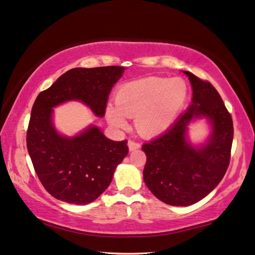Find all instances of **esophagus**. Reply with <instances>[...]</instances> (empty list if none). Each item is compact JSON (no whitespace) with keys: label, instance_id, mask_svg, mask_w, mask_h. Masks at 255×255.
<instances>
[{"label":"esophagus","instance_id":"34e87169","mask_svg":"<svg viewBox=\"0 0 255 255\" xmlns=\"http://www.w3.org/2000/svg\"><path fill=\"white\" fill-rule=\"evenodd\" d=\"M139 146H141V144H139L138 142L134 141V139H129V141H128V148H129V150H130V151H134V150L138 149Z\"/></svg>","mask_w":255,"mask_h":255}]
</instances>
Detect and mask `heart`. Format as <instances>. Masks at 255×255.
<instances>
[{
	"label": "heart",
	"mask_w": 255,
	"mask_h": 255,
	"mask_svg": "<svg viewBox=\"0 0 255 255\" xmlns=\"http://www.w3.org/2000/svg\"><path fill=\"white\" fill-rule=\"evenodd\" d=\"M187 95V85L181 78L148 77L129 82L117 89L116 106H107V120L114 127L124 128L126 117H135V126L141 134H162L174 123Z\"/></svg>",
	"instance_id": "heart-1"
}]
</instances>
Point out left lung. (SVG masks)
<instances>
[{
    "instance_id": "8db88e82",
    "label": "left lung",
    "mask_w": 255,
    "mask_h": 255,
    "mask_svg": "<svg viewBox=\"0 0 255 255\" xmlns=\"http://www.w3.org/2000/svg\"><path fill=\"white\" fill-rule=\"evenodd\" d=\"M193 89L192 104L166 131L142 145L146 155L143 179L162 202L184 207L199 202L223 179L230 163L234 124L220 93L209 82L184 71ZM212 125L208 141L194 147L187 139L193 120Z\"/></svg>"
}]
</instances>
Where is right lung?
I'll use <instances>...</instances> for the list:
<instances>
[{
  "label": "right lung",
  "mask_w": 255,
  "mask_h": 255,
  "mask_svg": "<svg viewBox=\"0 0 255 255\" xmlns=\"http://www.w3.org/2000/svg\"><path fill=\"white\" fill-rule=\"evenodd\" d=\"M124 71L118 66L74 68L35 99L26 134L27 151L39 180L55 199L74 204L95 201L110 186L128 146L127 139L112 141L96 126L73 137L59 134L52 121L53 109L78 100L97 117H104L110 92Z\"/></svg>",
  "instance_id": "obj_1"
}]
</instances>
